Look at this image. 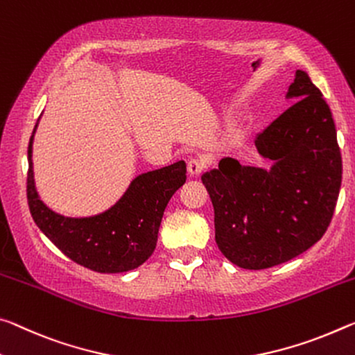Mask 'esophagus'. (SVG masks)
<instances>
[{
	"label": "esophagus",
	"mask_w": 355,
	"mask_h": 355,
	"mask_svg": "<svg viewBox=\"0 0 355 355\" xmlns=\"http://www.w3.org/2000/svg\"><path fill=\"white\" fill-rule=\"evenodd\" d=\"M205 168V162L199 159V157H191V159L188 161V172L189 175L193 177H198L202 173V171Z\"/></svg>",
	"instance_id": "esophagus-1"
}]
</instances>
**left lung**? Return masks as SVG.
Masks as SVG:
<instances>
[{
	"instance_id": "obj_1",
	"label": "left lung",
	"mask_w": 355,
	"mask_h": 355,
	"mask_svg": "<svg viewBox=\"0 0 355 355\" xmlns=\"http://www.w3.org/2000/svg\"><path fill=\"white\" fill-rule=\"evenodd\" d=\"M286 98L295 101L256 139L268 168L223 157L202 175L215 208L218 248L241 268L288 262L322 239L341 188V153L331 112L305 71Z\"/></svg>"
}]
</instances>
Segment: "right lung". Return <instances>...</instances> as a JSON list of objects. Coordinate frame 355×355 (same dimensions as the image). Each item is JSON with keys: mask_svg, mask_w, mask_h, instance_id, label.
<instances>
[{"mask_svg": "<svg viewBox=\"0 0 355 355\" xmlns=\"http://www.w3.org/2000/svg\"><path fill=\"white\" fill-rule=\"evenodd\" d=\"M28 145L26 198L31 216L46 237L71 261L99 273L134 270L153 254L168 200L187 182V162L140 173L115 205L99 215L69 218L39 198L33 173V139Z\"/></svg>", "mask_w": 355, "mask_h": 355, "instance_id": "1", "label": "right lung"}]
</instances>
